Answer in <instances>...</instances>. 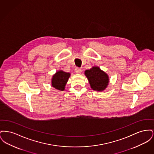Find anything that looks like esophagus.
<instances>
[{
  "mask_svg": "<svg viewBox=\"0 0 154 154\" xmlns=\"http://www.w3.org/2000/svg\"><path fill=\"white\" fill-rule=\"evenodd\" d=\"M75 72L77 74H80L81 73V69L79 67H75Z\"/></svg>",
  "mask_w": 154,
  "mask_h": 154,
  "instance_id": "34e87169",
  "label": "esophagus"
}]
</instances>
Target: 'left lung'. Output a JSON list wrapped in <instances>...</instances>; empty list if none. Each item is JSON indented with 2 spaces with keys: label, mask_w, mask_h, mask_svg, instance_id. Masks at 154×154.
<instances>
[{
  "label": "left lung",
  "mask_w": 154,
  "mask_h": 154,
  "mask_svg": "<svg viewBox=\"0 0 154 154\" xmlns=\"http://www.w3.org/2000/svg\"><path fill=\"white\" fill-rule=\"evenodd\" d=\"M91 88L96 91L101 92L107 87L109 82V75L99 67L94 66L85 71Z\"/></svg>",
  "instance_id": "obj_1"
}]
</instances>
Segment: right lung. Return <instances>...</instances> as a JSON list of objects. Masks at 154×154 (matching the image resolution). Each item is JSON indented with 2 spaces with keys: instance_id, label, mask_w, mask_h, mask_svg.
Returning a JSON list of instances; mask_svg holds the SVG:
<instances>
[{
  "instance_id": "obj_1",
  "label": "right lung",
  "mask_w": 154,
  "mask_h": 154,
  "mask_svg": "<svg viewBox=\"0 0 154 154\" xmlns=\"http://www.w3.org/2000/svg\"><path fill=\"white\" fill-rule=\"evenodd\" d=\"M70 75V73H66L62 70H59L52 76V87L59 91H63Z\"/></svg>"
}]
</instances>
